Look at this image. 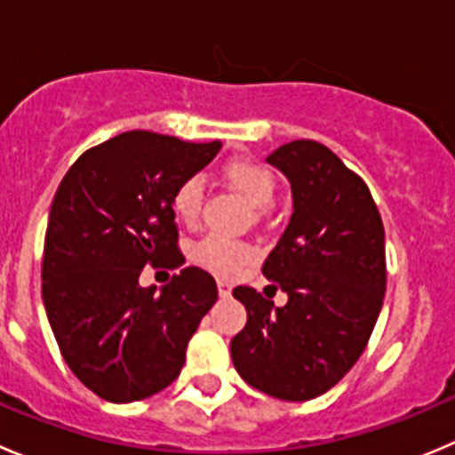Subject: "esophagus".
Masks as SVG:
<instances>
[{
    "label": "esophagus",
    "mask_w": 455,
    "mask_h": 455,
    "mask_svg": "<svg viewBox=\"0 0 455 455\" xmlns=\"http://www.w3.org/2000/svg\"><path fill=\"white\" fill-rule=\"evenodd\" d=\"M233 291V283L228 279H218V292L220 297H228Z\"/></svg>",
    "instance_id": "esophagus-1"
}]
</instances>
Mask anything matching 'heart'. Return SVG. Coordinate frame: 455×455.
Returning <instances> with one entry per match:
<instances>
[{
    "label": "heart",
    "mask_w": 455,
    "mask_h": 455,
    "mask_svg": "<svg viewBox=\"0 0 455 455\" xmlns=\"http://www.w3.org/2000/svg\"><path fill=\"white\" fill-rule=\"evenodd\" d=\"M220 173H222L224 182L231 189H235L246 202H251L255 209H266L275 198V191H277L275 173L257 160L231 158L222 164ZM202 200H204L202 180L198 176H189L178 182L176 189L172 191V211L182 222H196L202 209ZM194 257L206 268L233 275L242 266L249 264L255 253L244 242L211 233L196 244Z\"/></svg>",
    "instance_id": "1"
}]
</instances>
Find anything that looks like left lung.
Masks as SVG:
<instances>
[{
    "instance_id": "8db88e82",
    "label": "left lung",
    "mask_w": 455,
    "mask_h": 455,
    "mask_svg": "<svg viewBox=\"0 0 455 455\" xmlns=\"http://www.w3.org/2000/svg\"><path fill=\"white\" fill-rule=\"evenodd\" d=\"M291 180L292 215L264 277L288 304L273 310L255 288L233 291L249 315L231 341L237 374L282 401L321 396L363 355L387 283L385 228L363 178L316 140L268 156Z\"/></svg>"
}]
</instances>
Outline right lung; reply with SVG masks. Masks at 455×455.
<instances>
[{
  "label": "right lung",
  "mask_w": 455,
  "mask_h": 455,
  "mask_svg": "<svg viewBox=\"0 0 455 455\" xmlns=\"http://www.w3.org/2000/svg\"><path fill=\"white\" fill-rule=\"evenodd\" d=\"M222 142L134 130L92 147L50 206L41 291L68 368L109 403L154 396L180 374L187 343L218 299L215 279L186 266L172 191ZM179 268L155 292L141 268Z\"/></svg>",
  "instance_id": "add662e5"
}]
</instances>
